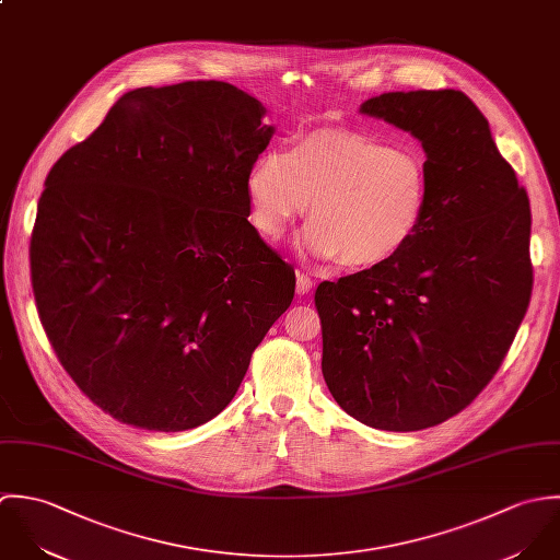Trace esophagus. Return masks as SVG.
Here are the masks:
<instances>
[{"instance_id":"obj_1","label":"esophagus","mask_w":560,"mask_h":560,"mask_svg":"<svg viewBox=\"0 0 560 560\" xmlns=\"http://www.w3.org/2000/svg\"><path fill=\"white\" fill-rule=\"evenodd\" d=\"M312 290V279L305 272H296V292L305 296Z\"/></svg>"}]
</instances>
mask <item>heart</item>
<instances>
[{"label":"heart","mask_w":560,"mask_h":560,"mask_svg":"<svg viewBox=\"0 0 560 560\" xmlns=\"http://www.w3.org/2000/svg\"><path fill=\"white\" fill-rule=\"evenodd\" d=\"M248 217L264 237H279L310 206L296 246L316 259L372 268L398 257L429 206V166L420 151L363 131L318 129L290 151L259 153L244 182Z\"/></svg>","instance_id":"b5f03b06"}]
</instances>
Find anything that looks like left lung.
<instances>
[{"instance_id": "1", "label": "left lung", "mask_w": 560, "mask_h": 560, "mask_svg": "<svg viewBox=\"0 0 560 560\" xmlns=\"http://www.w3.org/2000/svg\"><path fill=\"white\" fill-rule=\"evenodd\" d=\"M359 113L422 142L429 206L398 257L318 285L323 374L361 424L422 431L482 392L526 316L530 203L465 93H383Z\"/></svg>"}]
</instances>
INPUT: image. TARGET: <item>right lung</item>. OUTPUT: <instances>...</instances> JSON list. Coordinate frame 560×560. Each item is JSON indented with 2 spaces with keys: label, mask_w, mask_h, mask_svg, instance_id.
<instances>
[{
  "label": "right lung",
  "mask_w": 560,
  "mask_h": 560,
  "mask_svg": "<svg viewBox=\"0 0 560 560\" xmlns=\"http://www.w3.org/2000/svg\"><path fill=\"white\" fill-rule=\"evenodd\" d=\"M217 80L125 93L49 171L30 242L47 337L118 422L217 418L290 307L294 268L246 221V173L275 125Z\"/></svg>",
  "instance_id": "add662e5"
}]
</instances>
